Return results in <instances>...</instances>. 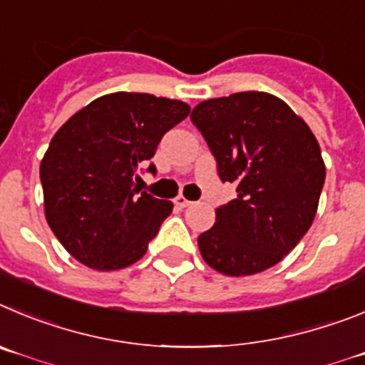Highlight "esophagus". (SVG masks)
<instances>
[{
	"label": "esophagus",
	"mask_w": 365,
	"mask_h": 365,
	"mask_svg": "<svg viewBox=\"0 0 365 365\" xmlns=\"http://www.w3.org/2000/svg\"><path fill=\"white\" fill-rule=\"evenodd\" d=\"M175 203H176V205L182 207V209H183V207H189L192 202H189V200H187L183 195H178V196H176V198H175Z\"/></svg>",
	"instance_id": "1"
}]
</instances>
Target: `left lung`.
<instances>
[{
  "label": "left lung",
  "mask_w": 365,
  "mask_h": 365,
  "mask_svg": "<svg viewBox=\"0 0 365 365\" xmlns=\"http://www.w3.org/2000/svg\"><path fill=\"white\" fill-rule=\"evenodd\" d=\"M190 120L222 182L236 183L238 192L198 236L202 258L227 277L277 265L309 231L326 180L309 125L284 100L258 91L202 101Z\"/></svg>",
  "instance_id": "left-lung-1"
}]
</instances>
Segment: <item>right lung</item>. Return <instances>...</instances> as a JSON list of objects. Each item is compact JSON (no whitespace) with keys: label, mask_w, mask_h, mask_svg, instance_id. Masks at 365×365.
Segmentation results:
<instances>
[{"label":"right lung","mask_w":365,"mask_h":365,"mask_svg":"<svg viewBox=\"0 0 365 365\" xmlns=\"http://www.w3.org/2000/svg\"><path fill=\"white\" fill-rule=\"evenodd\" d=\"M190 107L145 93H113L72 114L51 140L39 178L45 218L71 256L96 271L136 264L173 202L140 192L138 165ZM150 173L156 167L150 163Z\"/></svg>","instance_id":"add662e5"}]
</instances>
